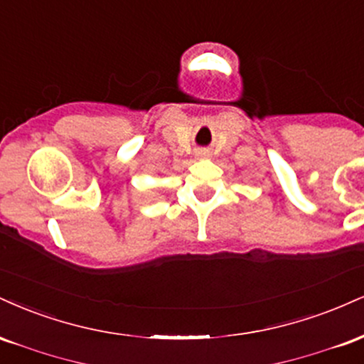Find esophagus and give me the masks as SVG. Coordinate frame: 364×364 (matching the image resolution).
<instances>
[{"label": "esophagus", "mask_w": 364, "mask_h": 364, "mask_svg": "<svg viewBox=\"0 0 364 364\" xmlns=\"http://www.w3.org/2000/svg\"><path fill=\"white\" fill-rule=\"evenodd\" d=\"M196 157H208V152L207 150H198V152H196Z\"/></svg>", "instance_id": "obj_1"}]
</instances>
